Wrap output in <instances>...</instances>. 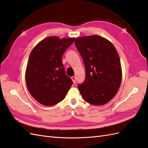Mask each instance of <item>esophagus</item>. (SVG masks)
<instances>
[{"label":"esophagus","mask_w":148,"mask_h":148,"mask_svg":"<svg viewBox=\"0 0 148 148\" xmlns=\"http://www.w3.org/2000/svg\"><path fill=\"white\" fill-rule=\"evenodd\" d=\"M71 79L73 80V82H74V83H75V77H74V76L71 77Z\"/></svg>","instance_id":"34e87169"}]
</instances>
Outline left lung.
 <instances>
[{"label": "left lung", "instance_id": "8db88e82", "mask_svg": "<svg viewBox=\"0 0 148 148\" xmlns=\"http://www.w3.org/2000/svg\"><path fill=\"white\" fill-rule=\"evenodd\" d=\"M75 44L86 69L85 81L78 86L79 91L89 103L105 105L121 86L122 71L117 51L112 42L98 35L77 38Z\"/></svg>", "mask_w": 148, "mask_h": 148}]
</instances>
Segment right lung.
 <instances>
[{
    "label": "right lung",
    "mask_w": 148,
    "mask_h": 148,
    "mask_svg": "<svg viewBox=\"0 0 148 148\" xmlns=\"http://www.w3.org/2000/svg\"><path fill=\"white\" fill-rule=\"evenodd\" d=\"M74 39L49 36L31 51L25 81L29 93L40 104H57L63 100L71 88L73 81L66 74L62 57Z\"/></svg>",
    "instance_id": "1"
}]
</instances>
